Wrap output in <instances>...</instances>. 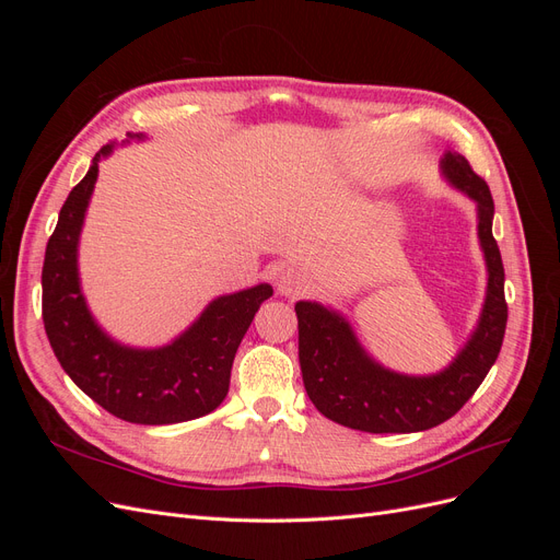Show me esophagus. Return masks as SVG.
Listing matches in <instances>:
<instances>
[{
    "mask_svg": "<svg viewBox=\"0 0 560 560\" xmlns=\"http://www.w3.org/2000/svg\"><path fill=\"white\" fill-rule=\"evenodd\" d=\"M308 284H311L308 276L303 273L301 268H284V270H280V276H278V292L282 296L296 299L308 290Z\"/></svg>",
    "mask_w": 560,
    "mask_h": 560,
    "instance_id": "obj_1",
    "label": "esophagus"
}]
</instances>
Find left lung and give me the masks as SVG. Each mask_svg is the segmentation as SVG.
Listing matches in <instances>:
<instances>
[{"instance_id": "8db88e82", "label": "left lung", "mask_w": 560, "mask_h": 560, "mask_svg": "<svg viewBox=\"0 0 560 560\" xmlns=\"http://www.w3.org/2000/svg\"><path fill=\"white\" fill-rule=\"evenodd\" d=\"M444 175L479 206V238L488 264V294L479 327L455 362L436 376H401L371 362L343 317L299 301V362L303 385L322 416L371 434H409L442 425L477 393L495 364L506 329L504 266L493 238L495 202L483 177L460 154H446Z\"/></svg>"}]
</instances>
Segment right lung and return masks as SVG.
<instances>
[{
  "instance_id": "right-lung-1",
  "label": "right lung",
  "mask_w": 560,
  "mask_h": 560,
  "mask_svg": "<svg viewBox=\"0 0 560 560\" xmlns=\"http://www.w3.org/2000/svg\"><path fill=\"white\" fill-rule=\"evenodd\" d=\"M100 149L86 177L67 196L50 233L42 268V317L60 366L112 416L140 425H171L214 411L224 401L231 366L254 313L273 296L270 284L212 301L173 346L130 350L97 329L79 290L77 241L83 224Z\"/></svg>"
}]
</instances>
